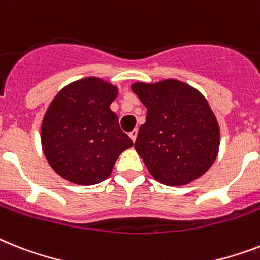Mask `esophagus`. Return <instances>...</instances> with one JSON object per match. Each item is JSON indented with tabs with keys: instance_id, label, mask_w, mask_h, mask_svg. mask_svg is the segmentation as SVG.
Returning a JSON list of instances; mask_svg holds the SVG:
<instances>
[{
	"instance_id": "34e87169",
	"label": "esophagus",
	"mask_w": 260,
	"mask_h": 260,
	"mask_svg": "<svg viewBox=\"0 0 260 260\" xmlns=\"http://www.w3.org/2000/svg\"><path fill=\"white\" fill-rule=\"evenodd\" d=\"M129 137L132 139V141L136 140V137H137V129H134L132 132H129Z\"/></svg>"
}]
</instances>
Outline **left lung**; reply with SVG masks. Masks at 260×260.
I'll list each match as a JSON object with an SVG mask.
<instances>
[{
  "mask_svg": "<svg viewBox=\"0 0 260 260\" xmlns=\"http://www.w3.org/2000/svg\"><path fill=\"white\" fill-rule=\"evenodd\" d=\"M147 108L135 149L153 179L185 185L203 176L218 157L220 128L206 97L176 79L134 82Z\"/></svg>",
  "mask_w": 260,
  "mask_h": 260,
  "instance_id": "obj_1",
  "label": "left lung"
}]
</instances>
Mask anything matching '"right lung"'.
<instances>
[{"mask_svg":"<svg viewBox=\"0 0 260 260\" xmlns=\"http://www.w3.org/2000/svg\"><path fill=\"white\" fill-rule=\"evenodd\" d=\"M117 94L111 82L85 77L54 96L42 119L41 145L62 179L79 185L101 183L109 178L120 153L134 145L111 109Z\"/></svg>","mask_w":260,"mask_h":260,"instance_id":"add662e5","label":"right lung"}]
</instances>
